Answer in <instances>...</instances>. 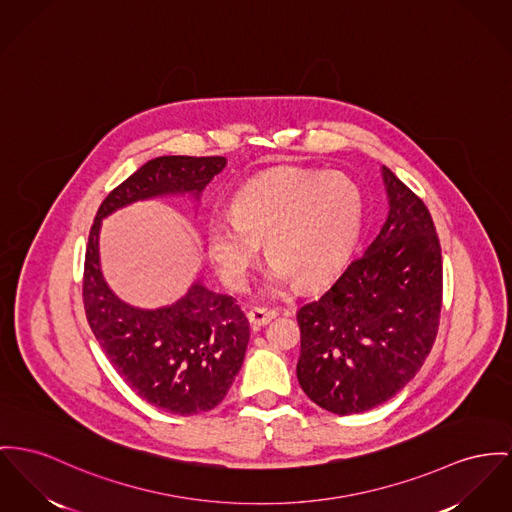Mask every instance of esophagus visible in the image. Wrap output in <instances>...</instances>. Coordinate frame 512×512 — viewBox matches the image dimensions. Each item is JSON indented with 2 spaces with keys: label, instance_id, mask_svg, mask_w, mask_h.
<instances>
[{
  "label": "esophagus",
  "instance_id": "obj_1",
  "mask_svg": "<svg viewBox=\"0 0 512 512\" xmlns=\"http://www.w3.org/2000/svg\"><path fill=\"white\" fill-rule=\"evenodd\" d=\"M275 316H277V310H273V308L254 307L248 310V320L254 328L268 324Z\"/></svg>",
  "mask_w": 512,
  "mask_h": 512
}]
</instances>
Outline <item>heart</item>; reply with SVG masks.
Masks as SVG:
<instances>
[{
	"instance_id": "heart-1",
	"label": "heart",
	"mask_w": 512,
	"mask_h": 512,
	"mask_svg": "<svg viewBox=\"0 0 512 512\" xmlns=\"http://www.w3.org/2000/svg\"><path fill=\"white\" fill-rule=\"evenodd\" d=\"M363 207L361 188L340 172H268L240 188L233 217L207 223V252L225 283L240 289L266 240L273 283L314 287L345 266Z\"/></svg>"
}]
</instances>
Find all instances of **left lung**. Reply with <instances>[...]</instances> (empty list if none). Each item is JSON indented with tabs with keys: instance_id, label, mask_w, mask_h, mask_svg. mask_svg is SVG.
Listing matches in <instances>:
<instances>
[{
	"instance_id": "obj_1",
	"label": "left lung",
	"mask_w": 512,
	"mask_h": 512,
	"mask_svg": "<svg viewBox=\"0 0 512 512\" xmlns=\"http://www.w3.org/2000/svg\"><path fill=\"white\" fill-rule=\"evenodd\" d=\"M390 211L340 277L297 312V378L308 398L338 415L396 396L429 355L443 307V256L423 200L382 167Z\"/></svg>"
}]
</instances>
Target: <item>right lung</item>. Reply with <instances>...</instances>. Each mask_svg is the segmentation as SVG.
<instances>
[{
  "label": "right lung",
  "mask_w": 512,
  "mask_h": 512,
  "mask_svg": "<svg viewBox=\"0 0 512 512\" xmlns=\"http://www.w3.org/2000/svg\"><path fill=\"white\" fill-rule=\"evenodd\" d=\"M225 165V157L186 155L145 163L104 198L85 250L83 305L95 338L139 398L174 415L204 413L223 402L244 361L248 318L233 297L200 281L171 307L122 303L99 266V229L108 213L137 200L184 192L198 198Z\"/></svg>",
  "instance_id": "1"
}]
</instances>
